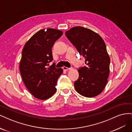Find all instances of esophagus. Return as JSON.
Listing matches in <instances>:
<instances>
[{
    "instance_id": "esophagus-1",
    "label": "esophagus",
    "mask_w": 132,
    "mask_h": 132,
    "mask_svg": "<svg viewBox=\"0 0 132 132\" xmlns=\"http://www.w3.org/2000/svg\"><path fill=\"white\" fill-rule=\"evenodd\" d=\"M63 69L64 70H69L70 69V68H67L66 67H63Z\"/></svg>"
}]
</instances>
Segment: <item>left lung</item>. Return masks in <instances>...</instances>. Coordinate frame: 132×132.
<instances>
[{
    "label": "left lung",
    "mask_w": 132,
    "mask_h": 132,
    "mask_svg": "<svg viewBox=\"0 0 132 132\" xmlns=\"http://www.w3.org/2000/svg\"><path fill=\"white\" fill-rule=\"evenodd\" d=\"M79 54L85 58L86 65L79 68V77L74 82L78 93L87 97H95L105 87L110 73V58L101 37L81 26L71 28L65 33Z\"/></svg>",
    "instance_id": "1"
}]
</instances>
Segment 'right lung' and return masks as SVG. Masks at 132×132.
<instances>
[{
	"instance_id": "1",
	"label": "right lung",
	"mask_w": 132,
	"mask_h": 132,
	"mask_svg": "<svg viewBox=\"0 0 132 132\" xmlns=\"http://www.w3.org/2000/svg\"><path fill=\"white\" fill-rule=\"evenodd\" d=\"M63 32L54 29H42L32 36L22 51L20 71L27 89L39 100L51 97L56 91L62 68H56L52 52L54 42L62 36Z\"/></svg>"
}]
</instances>
